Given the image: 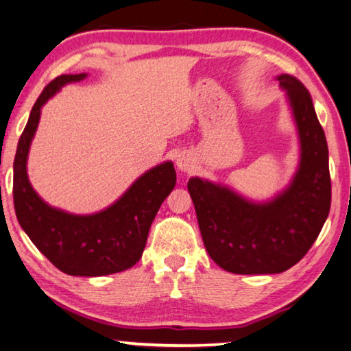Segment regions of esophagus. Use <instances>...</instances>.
Segmentation results:
<instances>
[{
    "label": "esophagus",
    "mask_w": 351,
    "mask_h": 351,
    "mask_svg": "<svg viewBox=\"0 0 351 351\" xmlns=\"http://www.w3.org/2000/svg\"><path fill=\"white\" fill-rule=\"evenodd\" d=\"M176 167L181 171H190L193 169V158L189 153H181L176 156Z\"/></svg>",
    "instance_id": "obj_1"
}]
</instances>
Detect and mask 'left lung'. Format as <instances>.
<instances>
[{"mask_svg": "<svg viewBox=\"0 0 351 351\" xmlns=\"http://www.w3.org/2000/svg\"><path fill=\"white\" fill-rule=\"evenodd\" d=\"M277 80L287 90L300 138V165L291 186L257 204L219 184L199 178L187 182L206 251L234 274H277L299 263L330 212L328 147L311 94L293 75Z\"/></svg>", "mask_w": 351, "mask_h": 351, "instance_id": "1", "label": "left lung"}]
</instances>
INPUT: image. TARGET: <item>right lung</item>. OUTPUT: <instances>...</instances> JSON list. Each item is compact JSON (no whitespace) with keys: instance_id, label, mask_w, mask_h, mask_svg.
<instances>
[{"instance_id":"right-lung-1","label":"right lung","mask_w":351,"mask_h":351,"mask_svg":"<svg viewBox=\"0 0 351 351\" xmlns=\"http://www.w3.org/2000/svg\"><path fill=\"white\" fill-rule=\"evenodd\" d=\"M85 77L58 75L47 83L34 104L14 161V206L21 228L56 268L69 276L99 277L138 263L153 219L175 187L176 173L171 162L148 170L114 204L94 215H73L54 209L34 192L26 161L41 106L60 86Z\"/></svg>"}]
</instances>
